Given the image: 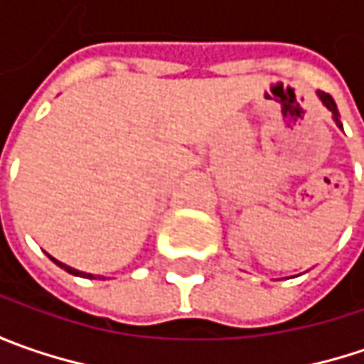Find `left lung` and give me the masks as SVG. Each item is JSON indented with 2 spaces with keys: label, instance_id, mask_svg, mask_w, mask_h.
<instances>
[{
  "label": "left lung",
  "instance_id": "obj_1",
  "mask_svg": "<svg viewBox=\"0 0 364 364\" xmlns=\"http://www.w3.org/2000/svg\"><path fill=\"white\" fill-rule=\"evenodd\" d=\"M318 97H320V101L324 103V107H326L330 113H332V119L336 121V125H338V127H343V123H341V119H338L341 115H338V109H336V103H334V99L330 97L328 92H322V91H318Z\"/></svg>",
  "mask_w": 364,
  "mask_h": 364
}]
</instances>
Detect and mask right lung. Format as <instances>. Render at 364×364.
<instances>
[{
	"label": "right lung",
	"mask_w": 364,
	"mask_h": 364,
	"mask_svg": "<svg viewBox=\"0 0 364 364\" xmlns=\"http://www.w3.org/2000/svg\"><path fill=\"white\" fill-rule=\"evenodd\" d=\"M50 257V255H48ZM58 267H63L64 272H68V273H73V275H78V277H89V279H95V275L92 273H85V272H78V269H73V267H68V265H64V263H60V261H56L54 257H50Z\"/></svg>",
	"instance_id": "right-lung-1"
}]
</instances>
